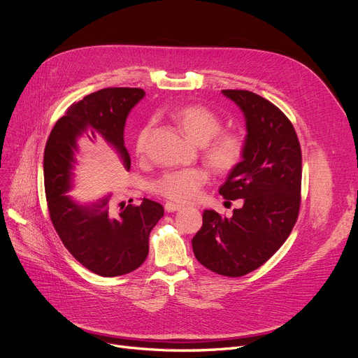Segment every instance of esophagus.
Here are the masks:
<instances>
[{
  "label": "esophagus",
  "instance_id": "obj_1",
  "mask_svg": "<svg viewBox=\"0 0 358 358\" xmlns=\"http://www.w3.org/2000/svg\"><path fill=\"white\" fill-rule=\"evenodd\" d=\"M182 207H184V206H181V204H176V203H171V201L166 203V206H164V208H166V211H167V213L180 211V210H182Z\"/></svg>",
  "mask_w": 358,
  "mask_h": 358
}]
</instances>
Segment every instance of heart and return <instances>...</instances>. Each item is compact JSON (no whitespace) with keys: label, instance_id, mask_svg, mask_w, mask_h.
Here are the masks:
<instances>
[{"label":"heart","instance_id":"b5f03b06","mask_svg":"<svg viewBox=\"0 0 358 358\" xmlns=\"http://www.w3.org/2000/svg\"><path fill=\"white\" fill-rule=\"evenodd\" d=\"M171 118L189 141L204 145L203 155L211 169L218 173H229L238 166L244 152V140L236 133L217 136L221 129V120L214 111L203 106H184L176 108ZM148 133L150 127H145L137 137L138 154L145 152ZM207 178V173L201 169L169 171L155 182V191L169 200L189 203L199 197Z\"/></svg>","mask_w":358,"mask_h":358}]
</instances>
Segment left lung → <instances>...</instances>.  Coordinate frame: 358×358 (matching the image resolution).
Listing matches in <instances>:
<instances>
[{"label": "left lung", "instance_id": "left-lung-1", "mask_svg": "<svg viewBox=\"0 0 358 358\" xmlns=\"http://www.w3.org/2000/svg\"><path fill=\"white\" fill-rule=\"evenodd\" d=\"M221 92L241 110L247 134L243 158L218 192L225 200H243V207L230 218L204 210L191 243L204 267L241 277L263 266L297 221L301 148L294 127L268 100L244 90Z\"/></svg>", "mask_w": 358, "mask_h": 358}]
</instances>
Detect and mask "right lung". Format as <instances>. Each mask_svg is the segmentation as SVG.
Returning a JSON list of instances; mask_svg holds the SVG:
<instances>
[{"label": "right lung", "instance_id": "1", "mask_svg": "<svg viewBox=\"0 0 358 358\" xmlns=\"http://www.w3.org/2000/svg\"><path fill=\"white\" fill-rule=\"evenodd\" d=\"M144 95L141 88H104L84 96L55 122L44 151L45 196L54 229L77 262L101 277L128 274L145 262L150 233L164 208L143 199L140 206L115 210L111 192L88 203L74 199L69 192L76 188L80 144L103 140L128 171L131 158L124 128Z\"/></svg>", "mask_w": 358, "mask_h": 358}]
</instances>
